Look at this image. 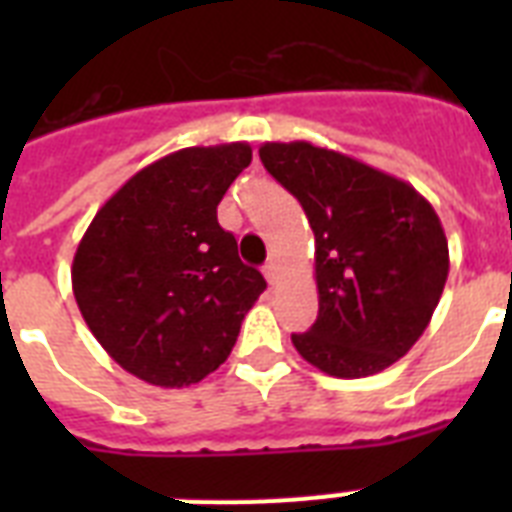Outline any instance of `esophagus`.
I'll use <instances>...</instances> for the list:
<instances>
[{
    "label": "esophagus",
    "mask_w": 512,
    "mask_h": 512,
    "mask_svg": "<svg viewBox=\"0 0 512 512\" xmlns=\"http://www.w3.org/2000/svg\"><path fill=\"white\" fill-rule=\"evenodd\" d=\"M263 276H265V281H268V284H276V263H265V268H263Z\"/></svg>",
    "instance_id": "34e87169"
}]
</instances>
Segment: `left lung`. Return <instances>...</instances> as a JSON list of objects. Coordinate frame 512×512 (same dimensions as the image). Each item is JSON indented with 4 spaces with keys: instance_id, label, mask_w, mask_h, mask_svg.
<instances>
[{
    "instance_id": "8db88e82",
    "label": "left lung",
    "mask_w": 512,
    "mask_h": 512,
    "mask_svg": "<svg viewBox=\"0 0 512 512\" xmlns=\"http://www.w3.org/2000/svg\"><path fill=\"white\" fill-rule=\"evenodd\" d=\"M260 159L303 204L316 239L319 316L292 335L297 353L342 380L396 364L428 329L449 276L436 209L404 180L305 140L263 143Z\"/></svg>"
}]
</instances>
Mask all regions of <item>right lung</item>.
Wrapping results in <instances>:
<instances>
[{
  "instance_id": "obj_1",
  "label": "right lung",
  "mask_w": 512,
  "mask_h": 512,
  "mask_svg": "<svg viewBox=\"0 0 512 512\" xmlns=\"http://www.w3.org/2000/svg\"><path fill=\"white\" fill-rule=\"evenodd\" d=\"M249 143L183 148L148 164L92 217L71 265L79 311L116 364L159 388L215 372L263 295L217 204Z\"/></svg>"
}]
</instances>
